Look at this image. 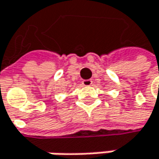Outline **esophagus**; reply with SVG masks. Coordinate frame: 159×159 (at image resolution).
I'll return each mask as SVG.
<instances>
[{
  "label": "esophagus",
  "mask_w": 159,
  "mask_h": 159,
  "mask_svg": "<svg viewBox=\"0 0 159 159\" xmlns=\"http://www.w3.org/2000/svg\"><path fill=\"white\" fill-rule=\"evenodd\" d=\"M91 84H93V80H91V79H88V80H83L82 81V85L85 86V87H89Z\"/></svg>",
  "instance_id": "34e87169"
}]
</instances>
